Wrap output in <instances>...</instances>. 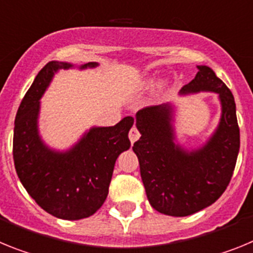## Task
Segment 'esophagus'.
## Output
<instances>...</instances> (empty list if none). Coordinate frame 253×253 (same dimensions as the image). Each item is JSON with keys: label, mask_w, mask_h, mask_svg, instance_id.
<instances>
[{"label": "esophagus", "mask_w": 253, "mask_h": 253, "mask_svg": "<svg viewBox=\"0 0 253 253\" xmlns=\"http://www.w3.org/2000/svg\"><path fill=\"white\" fill-rule=\"evenodd\" d=\"M139 138H140L139 130H138L135 126H133V128L130 129V131H129V139H130L131 143H134V142H137Z\"/></svg>", "instance_id": "obj_1"}]
</instances>
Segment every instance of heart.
Here are the masks:
<instances>
[{
  "label": "heart",
  "instance_id": "obj_1",
  "mask_svg": "<svg viewBox=\"0 0 253 253\" xmlns=\"http://www.w3.org/2000/svg\"><path fill=\"white\" fill-rule=\"evenodd\" d=\"M152 84V82H149V84Z\"/></svg>",
  "mask_w": 253,
  "mask_h": 253
}]
</instances>
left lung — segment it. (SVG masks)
<instances>
[{"label":"left lung","mask_w":253,"mask_h":253,"mask_svg":"<svg viewBox=\"0 0 253 253\" xmlns=\"http://www.w3.org/2000/svg\"><path fill=\"white\" fill-rule=\"evenodd\" d=\"M198 73L181 92L213 91L222 102L218 129L204 147L187 153L173 143L169 105L147 106L137 113L142 137L133 151L152 208L171 216H186L215 203L229 185L240 151V126L231 90L214 71L196 66Z\"/></svg>","instance_id":"8db88e82"}]
</instances>
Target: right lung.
I'll return each mask as SVG.
<instances>
[{
  "instance_id": "obj_1",
  "label": "right lung",
  "mask_w": 253,
  "mask_h": 253,
  "mask_svg": "<svg viewBox=\"0 0 253 253\" xmlns=\"http://www.w3.org/2000/svg\"><path fill=\"white\" fill-rule=\"evenodd\" d=\"M95 66L87 63L81 68ZM69 67L72 64L53 60L38 73L15 118L12 154L22 186L37 204L57 218L77 220L95 214L106 200L116 158L130 148L128 133L134 118L92 128L66 153L44 146L37 125L39 100L54 72Z\"/></svg>"
}]
</instances>
